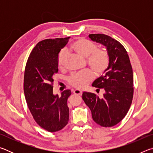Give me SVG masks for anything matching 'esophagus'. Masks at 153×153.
<instances>
[{
	"label": "esophagus",
	"mask_w": 153,
	"mask_h": 153,
	"mask_svg": "<svg viewBox=\"0 0 153 153\" xmlns=\"http://www.w3.org/2000/svg\"><path fill=\"white\" fill-rule=\"evenodd\" d=\"M74 93L76 94H78V95H82V92L79 90H75L74 91Z\"/></svg>",
	"instance_id": "esophagus-1"
}]
</instances>
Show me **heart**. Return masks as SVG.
<instances>
[{"label":"heart","instance_id":"heart-1","mask_svg":"<svg viewBox=\"0 0 153 153\" xmlns=\"http://www.w3.org/2000/svg\"><path fill=\"white\" fill-rule=\"evenodd\" d=\"M71 51L84 58H88V64L97 75H101L106 71L109 64V55L105 49L97 48V46L85 38H77L72 43ZM68 56L65 51H61L57 58V65L59 69L65 67ZM93 79V74L86 70L72 75L69 78L71 86L79 89L86 87Z\"/></svg>","mask_w":153,"mask_h":153}]
</instances>
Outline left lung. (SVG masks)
Here are the masks:
<instances>
[{
    "label": "left lung",
    "mask_w": 153,
    "mask_h": 153,
    "mask_svg": "<svg viewBox=\"0 0 153 153\" xmlns=\"http://www.w3.org/2000/svg\"><path fill=\"white\" fill-rule=\"evenodd\" d=\"M89 38L107 48L109 64L105 75L92 83L97 90L105 91L102 98L84 92L82 98L90 108L93 120L102 127H112L125 117L132 102L133 71L126 50L120 42L102 33H92Z\"/></svg>",
    "instance_id": "left-lung-1"
}]
</instances>
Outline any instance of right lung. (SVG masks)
<instances>
[{
    "label": "right lung",
    "mask_w": 153,
    "mask_h": 153,
    "mask_svg": "<svg viewBox=\"0 0 153 153\" xmlns=\"http://www.w3.org/2000/svg\"><path fill=\"white\" fill-rule=\"evenodd\" d=\"M70 37L40 41L31 52L25 66L24 90L27 107L36 122L50 132L61 130L69 121L67 99L70 90L53 94V76L57 58Z\"/></svg>",
    "instance_id": "add662e5"
}]
</instances>
